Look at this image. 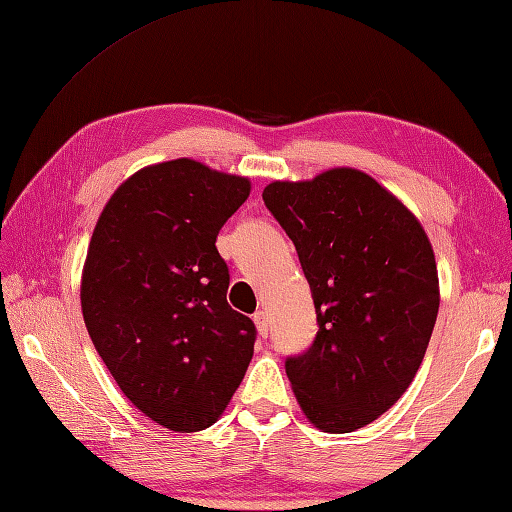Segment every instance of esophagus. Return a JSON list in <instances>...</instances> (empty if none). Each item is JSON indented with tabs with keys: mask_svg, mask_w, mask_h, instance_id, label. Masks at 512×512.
Wrapping results in <instances>:
<instances>
[{
	"mask_svg": "<svg viewBox=\"0 0 512 512\" xmlns=\"http://www.w3.org/2000/svg\"><path fill=\"white\" fill-rule=\"evenodd\" d=\"M254 322H256V329H258L260 336L267 338L269 336V318H267L265 311H256Z\"/></svg>",
	"mask_w": 512,
	"mask_h": 512,
	"instance_id": "34e87169",
	"label": "esophagus"
}]
</instances>
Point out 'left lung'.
<instances>
[{
    "mask_svg": "<svg viewBox=\"0 0 512 512\" xmlns=\"http://www.w3.org/2000/svg\"><path fill=\"white\" fill-rule=\"evenodd\" d=\"M267 210L294 243L318 333L285 360L302 413L325 433H351L389 411L424 360L440 283L420 221L369 174L333 168L274 181Z\"/></svg>",
    "mask_w": 512,
    "mask_h": 512,
    "instance_id": "obj_1",
    "label": "left lung"
}]
</instances>
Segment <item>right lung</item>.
Wrapping results in <instances>:
<instances>
[{
    "label": "right lung",
    "instance_id": "1",
    "mask_svg": "<svg viewBox=\"0 0 512 512\" xmlns=\"http://www.w3.org/2000/svg\"><path fill=\"white\" fill-rule=\"evenodd\" d=\"M252 183L192 159L117 187L90 238L81 311L97 353L141 413L170 431L212 426L254 356L256 327L227 302L216 236Z\"/></svg>",
    "mask_w": 512,
    "mask_h": 512
}]
</instances>
